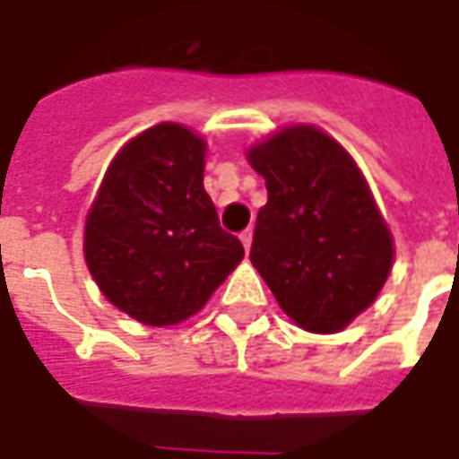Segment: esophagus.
Returning <instances> with one entry per match:
<instances>
[{
	"label": "esophagus",
	"instance_id": "34e87169",
	"mask_svg": "<svg viewBox=\"0 0 459 459\" xmlns=\"http://www.w3.org/2000/svg\"><path fill=\"white\" fill-rule=\"evenodd\" d=\"M251 241H254V229H246L241 233V243L246 251H251Z\"/></svg>",
	"mask_w": 459,
	"mask_h": 459
}]
</instances>
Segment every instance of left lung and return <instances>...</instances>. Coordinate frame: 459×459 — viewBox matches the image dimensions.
I'll return each mask as SVG.
<instances>
[{
    "label": "left lung",
    "mask_w": 459,
    "mask_h": 459,
    "mask_svg": "<svg viewBox=\"0 0 459 459\" xmlns=\"http://www.w3.org/2000/svg\"><path fill=\"white\" fill-rule=\"evenodd\" d=\"M266 180L251 264L279 307L316 334L342 332L392 269V233L357 163L334 138L294 125L248 151Z\"/></svg>",
    "instance_id": "obj_1"
}]
</instances>
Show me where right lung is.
<instances>
[{
  "instance_id": "add662e5",
  "label": "right lung",
  "mask_w": 459,
  "mask_h": 459,
  "mask_svg": "<svg viewBox=\"0 0 459 459\" xmlns=\"http://www.w3.org/2000/svg\"><path fill=\"white\" fill-rule=\"evenodd\" d=\"M204 168V138L155 125L115 155L87 213V269L110 304L148 326L201 311L243 258L218 223Z\"/></svg>"
}]
</instances>
